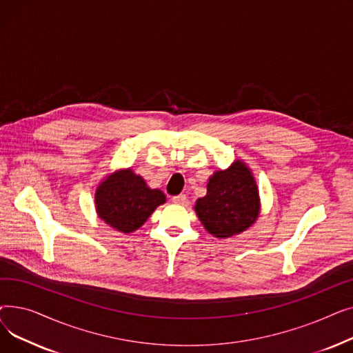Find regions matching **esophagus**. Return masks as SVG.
Listing matches in <instances>:
<instances>
[{
    "label": "esophagus",
    "instance_id": "esophagus-1",
    "mask_svg": "<svg viewBox=\"0 0 353 353\" xmlns=\"http://www.w3.org/2000/svg\"><path fill=\"white\" fill-rule=\"evenodd\" d=\"M186 194H179V196H174L172 200H173V203H176V205H183L184 201H186Z\"/></svg>",
    "mask_w": 353,
    "mask_h": 353
}]
</instances>
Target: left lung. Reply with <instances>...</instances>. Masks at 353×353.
Returning <instances> with one entry per match:
<instances>
[{
    "instance_id": "1",
    "label": "left lung",
    "mask_w": 353,
    "mask_h": 353,
    "mask_svg": "<svg viewBox=\"0 0 353 353\" xmlns=\"http://www.w3.org/2000/svg\"><path fill=\"white\" fill-rule=\"evenodd\" d=\"M205 229L225 239L250 228L261 212L256 180L246 163L236 160L228 170L216 172L208 183V194L194 206Z\"/></svg>"
}]
</instances>
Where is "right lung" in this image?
<instances>
[{"mask_svg": "<svg viewBox=\"0 0 353 353\" xmlns=\"http://www.w3.org/2000/svg\"><path fill=\"white\" fill-rule=\"evenodd\" d=\"M165 203L159 189H150L132 169L107 176L96 190V210L108 226L132 233L141 228L152 213Z\"/></svg>", "mask_w": 353, "mask_h": 353, "instance_id": "1", "label": "right lung"}]
</instances>
